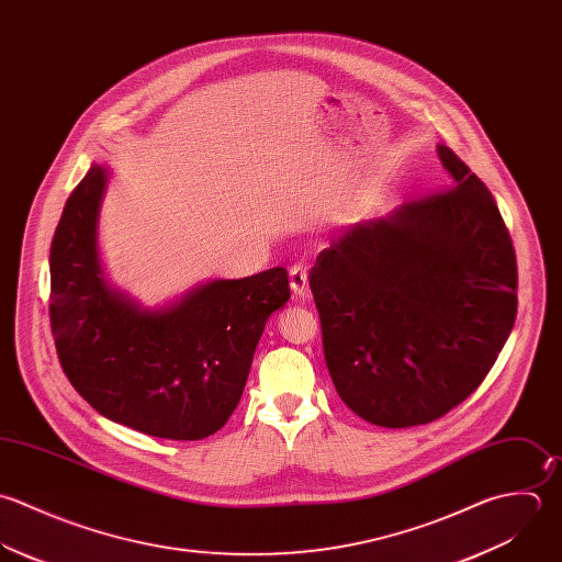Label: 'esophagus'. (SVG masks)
I'll return each mask as SVG.
<instances>
[{
	"label": "esophagus",
	"mask_w": 562,
	"mask_h": 562,
	"mask_svg": "<svg viewBox=\"0 0 562 562\" xmlns=\"http://www.w3.org/2000/svg\"><path fill=\"white\" fill-rule=\"evenodd\" d=\"M307 268L305 266H294L292 270H290V288H292V292H294V296H305L307 294Z\"/></svg>",
	"instance_id": "1"
}]
</instances>
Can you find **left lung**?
I'll return each instance as SVG.
<instances>
[{
  "label": "left lung",
  "mask_w": 562,
  "mask_h": 562,
  "mask_svg": "<svg viewBox=\"0 0 562 562\" xmlns=\"http://www.w3.org/2000/svg\"><path fill=\"white\" fill-rule=\"evenodd\" d=\"M438 157L447 188L349 226L310 272L340 398L390 429L462 403L517 318V257L497 202L453 150Z\"/></svg>",
  "instance_id": "8db88e82"
}]
</instances>
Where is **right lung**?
Listing matches in <instances>:
<instances>
[{
    "label": "right lung",
    "mask_w": 562,
    "mask_h": 562,
    "mask_svg": "<svg viewBox=\"0 0 562 562\" xmlns=\"http://www.w3.org/2000/svg\"><path fill=\"white\" fill-rule=\"evenodd\" d=\"M109 172L91 166L49 248V323L60 367L113 423L170 440L215 434L244 392L266 321L290 299L285 268L215 279L166 307L109 285L98 215Z\"/></svg>",
    "instance_id": "1"
}]
</instances>
